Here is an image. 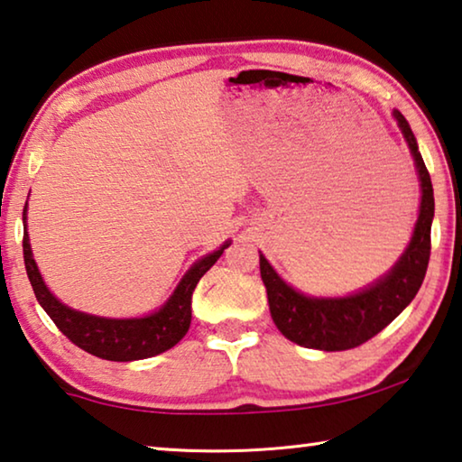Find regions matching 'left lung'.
Returning a JSON list of instances; mask_svg holds the SVG:
<instances>
[{"label":"left lung","instance_id":"obj_1","mask_svg":"<svg viewBox=\"0 0 462 462\" xmlns=\"http://www.w3.org/2000/svg\"><path fill=\"white\" fill-rule=\"evenodd\" d=\"M394 119L407 139L421 180L420 217L411 243L397 265L360 294L347 298H309L290 288L261 254V280L267 288L271 319L298 346L323 351H343L362 346L391 325L421 288L431 251L434 189L407 119L399 111H394Z\"/></svg>","mask_w":462,"mask_h":462}]
</instances>
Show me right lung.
I'll use <instances>...</instances> for the list:
<instances>
[{"label":"right lung","instance_id":"add662e5","mask_svg":"<svg viewBox=\"0 0 462 462\" xmlns=\"http://www.w3.org/2000/svg\"><path fill=\"white\" fill-rule=\"evenodd\" d=\"M22 219L26 222V208ZM226 246L228 245L195 263L177 285L171 300L158 312L143 319H102L71 310L69 306L61 304L51 294L39 269H36L26 232L24 240H22L26 273L39 304L73 346L108 362L145 360V357L158 356L177 346L191 327V296L195 285L205 275V271H209V267L219 259Z\"/></svg>","mask_w":462,"mask_h":462}]
</instances>
